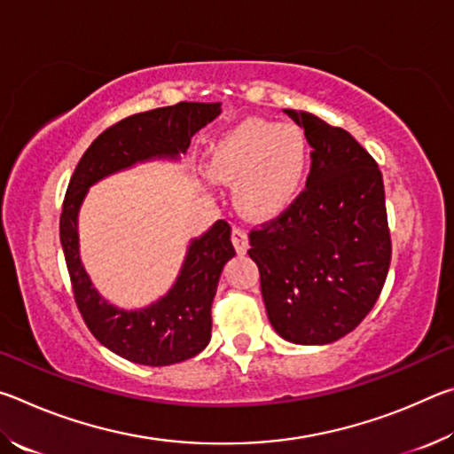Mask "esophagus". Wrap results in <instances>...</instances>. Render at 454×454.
<instances>
[{"instance_id": "34e87169", "label": "esophagus", "mask_w": 454, "mask_h": 454, "mask_svg": "<svg viewBox=\"0 0 454 454\" xmlns=\"http://www.w3.org/2000/svg\"><path fill=\"white\" fill-rule=\"evenodd\" d=\"M232 244H234L238 254H246V250H248V234H246L242 228H234L232 230Z\"/></svg>"}]
</instances>
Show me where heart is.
<instances>
[{"label":"heart","mask_w":454,"mask_h":454,"mask_svg":"<svg viewBox=\"0 0 454 454\" xmlns=\"http://www.w3.org/2000/svg\"><path fill=\"white\" fill-rule=\"evenodd\" d=\"M309 168L310 144L301 128L248 118L212 142L204 178L234 186L246 218L272 220L301 194Z\"/></svg>","instance_id":"1"}]
</instances>
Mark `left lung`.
<instances>
[{"mask_svg": "<svg viewBox=\"0 0 454 454\" xmlns=\"http://www.w3.org/2000/svg\"><path fill=\"white\" fill-rule=\"evenodd\" d=\"M304 128L310 174L288 210L250 232L268 320L284 340L330 344L372 310L390 266L379 164L347 129L284 110Z\"/></svg>", "mask_w": 454, "mask_h": 454, "instance_id": "obj_1", "label": "left lung"}]
</instances>
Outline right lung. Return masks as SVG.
<instances>
[{
    "label": "right lung",
    "instance_id": "right-lung-1",
    "mask_svg": "<svg viewBox=\"0 0 454 454\" xmlns=\"http://www.w3.org/2000/svg\"><path fill=\"white\" fill-rule=\"evenodd\" d=\"M220 104L180 102L134 114L99 134L75 166L59 216V240L75 304L106 348L136 364L168 366L196 356L212 336V301L220 274L236 256L230 224L214 222L190 242L180 274L162 298L144 309L114 306L94 288L80 258L78 216L88 190L107 176L150 160H178L192 136L220 116Z\"/></svg>",
    "mask_w": 454,
    "mask_h": 454
}]
</instances>
